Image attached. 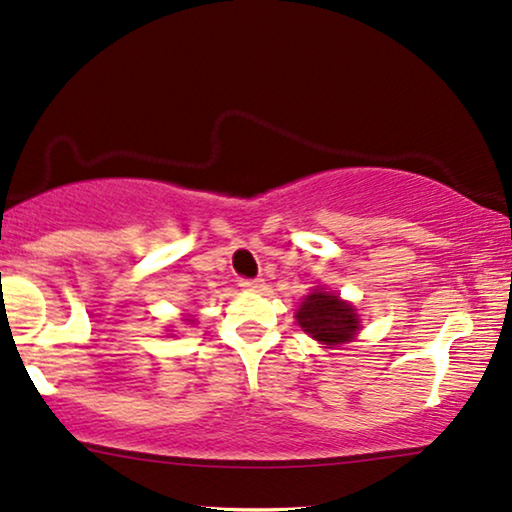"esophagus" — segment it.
Listing matches in <instances>:
<instances>
[{
	"label": "esophagus",
	"instance_id": "esophagus-1",
	"mask_svg": "<svg viewBox=\"0 0 512 512\" xmlns=\"http://www.w3.org/2000/svg\"><path fill=\"white\" fill-rule=\"evenodd\" d=\"M239 287H243V290H259V287H264V280L262 278H241Z\"/></svg>",
	"mask_w": 512,
	"mask_h": 512
}]
</instances>
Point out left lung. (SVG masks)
Masks as SVG:
<instances>
[{
    "mask_svg": "<svg viewBox=\"0 0 512 512\" xmlns=\"http://www.w3.org/2000/svg\"><path fill=\"white\" fill-rule=\"evenodd\" d=\"M294 318L308 336L329 348L352 341L359 331L357 308L327 292L325 287H318L308 294L299 304Z\"/></svg>",
    "mask_w": 512,
    "mask_h": 512,
    "instance_id": "1",
    "label": "left lung"
}]
</instances>
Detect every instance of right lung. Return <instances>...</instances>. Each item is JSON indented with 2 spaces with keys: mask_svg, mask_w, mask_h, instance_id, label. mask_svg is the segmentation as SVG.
Returning a JSON list of instances; mask_svg holds the SVG:
<instances>
[{
  "mask_svg": "<svg viewBox=\"0 0 512 512\" xmlns=\"http://www.w3.org/2000/svg\"><path fill=\"white\" fill-rule=\"evenodd\" d=\"M187 322V325H194V320H185Z\"/></svg>",
  "mask_w": 512,
  "mask_h": 512,
  "instance_id": "obj_1",
  "label": "right lung"
}]
</instances>
